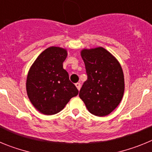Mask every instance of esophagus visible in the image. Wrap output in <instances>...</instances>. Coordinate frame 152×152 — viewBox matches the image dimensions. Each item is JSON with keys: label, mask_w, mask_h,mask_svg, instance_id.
I'll use <instances>...</instances> for the list:
<instances>
[{"label": "esophagus", "mask_w": 152, "mask_h": 152, "mask_svg": "<svg viewBox=\"0 0 152 152\" xmlns=\"http://www.w3.org/2000/svg\"><path fill=\"white\" fill-rule=\"evenodd\" d=\"M75 86H76V87H77V90H80V83H76V84H75Z\"/></svg>", "instance_id": "1"}]
</instances>
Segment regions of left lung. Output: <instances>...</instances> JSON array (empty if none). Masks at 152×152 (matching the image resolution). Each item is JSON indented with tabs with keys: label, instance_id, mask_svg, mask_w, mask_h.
I'll list each match as a JSON object with an SVG mask.
<instances>
[{
	"label": "left lung",
	"instance_id": "8db88e82",
	"mask_svg": "<svg viewBox=\"0 0 152 152\" xmlns=\"http://www.w3.org/2000/svg\"><path fill=\"white\" fill-rule=\"evenodd\" d=\"M81 57L88 79L79 96L91 113L107 116L116 108L124 94V75L119 61L105 49H84Z\"/></svg>",
	"mask_w": 152,
	"mask_h": 152
}]
</instances>
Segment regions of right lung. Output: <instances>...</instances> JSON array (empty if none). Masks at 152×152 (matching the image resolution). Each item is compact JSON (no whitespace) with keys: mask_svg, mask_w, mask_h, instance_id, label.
Wrapping results in <instances>:
<instances>
[{"mask_svg":"<svg viewBox=\"0 0 152 152\" xmlns=\"http://www.w3.org/2000/svg\"><path fill=\"white\" fill-rule=\"evenodd\" d=\"M66 57L65 49L49 47L38 56L29 69L26 80L28 97L41 113H58L71 98L78 94V90L63 68Z\"/></svg>","mask_w":152,"mask_h":152,"instance_id":"obj_1","label":"right lung"}]
</instances>
